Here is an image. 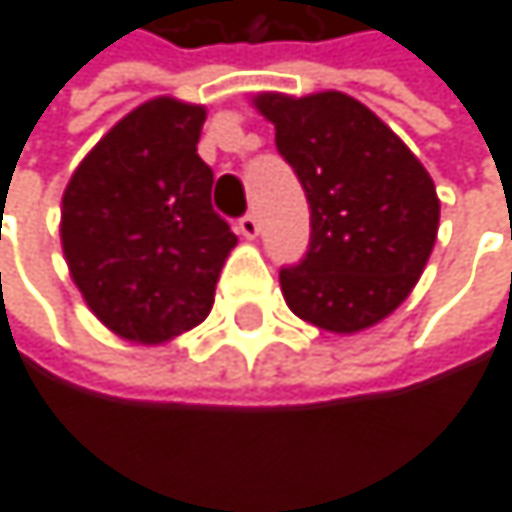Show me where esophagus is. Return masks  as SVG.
Segmentation results:
<instances>
[{
    "label": "esophagus",
    "mask_w": 512,
    "mask_h": 512,
    "mask_svg": "<svg viewBox=\"0 0 512 512\" xmlns=\"http://www.w3.org/2000/svg\"><path fill=\"white\" fill-rule=\"evenodd\" d=\"M239 233L245 236V239H254L261 233V224H258V218L254 214H245V218H239Z\"/></svg>",
    "instance_id": "1"
}]
</instances>
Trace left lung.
Listing matches in <instances>:
<instances>
[{
	"instance_id": "obj_1",
	"label": "left lung",
	"mask_w": 512,
	"mask_h": 512,
	"mask_svg": "<svg viewBox=\"0 0 512 512\" xmlns=\"http://www.w3.org/2000/svg\"><path fill=\"white\" fill-rule=\"evenodd\" d=\"M276 150L310 202V248L282 267L285 304L304 322L353 334L387 319L418 285L439 230L427 168L365 104L344 91H264Z\"/></svg>"
}]
</instances>
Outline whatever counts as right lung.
I'll list each match as a JSON object with an SVG mask.
<instances>
[{
  "label": "right lung",
  "mask_w": 512,
  "mask_h": 512,
  "mask_svg": "<svg viewBox=\"0 0 512 512\" xmlns=\"http://www.w3.org/2000/svg\"><path fill=\"white\" fill-rule=\"evenodd\" d=\"M205 107L153 97L79 162L61 202V245L88 310L134 344L199 325L236 245L211 208L196 144Z\"/></svg>",
  "instance_id": "1"
}]
</instances>
